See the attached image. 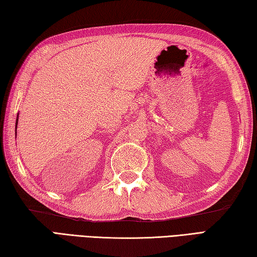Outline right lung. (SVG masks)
Here are the masks:
<instances>
[{
    "instance_id": "obj_1",
    "label": "right lung",
    "mask_w": 257,
    "mask_h": 257,
    "mask_svg": "<svg viewBox=\"0 0 257 257\" xmlns=\"http://www.w3.org/2000/svg\"><path fill=\"white\" fill-rule=\"evenodd\" d=\"M16 127H18V119H16Z\"/></svg>"
}]
</instances>
